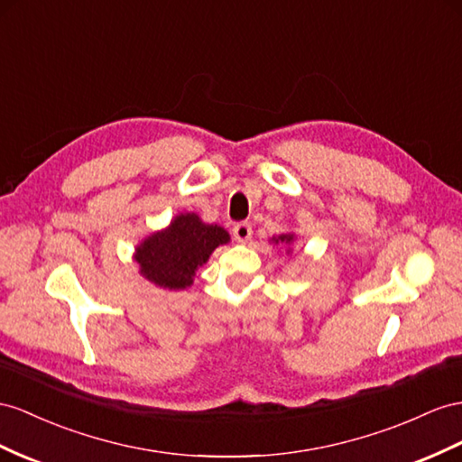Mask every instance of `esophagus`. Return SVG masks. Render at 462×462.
Instances as JSON below:
<instances>
[{
	"label": "esophagus",
	"mask_w": 462,
	"mask_h": 462,
	"mask_svg": "<svg viewBox=\"0 0 462 462\" xmlns=\"http://www.w3.org/2000/svg\"><path fill=\"white\" fill-rule=\"evenodd\" d=\"M232 236H234V240H236V242L245 244L247 240L252 238V226H250V224H247V222L236 224V226L232 228Z\"/></svg>",
	"instance_id": "obj_1"
}]
</instances>
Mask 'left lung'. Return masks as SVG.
<instances>
[{"instance_id": "8db88e82", "label": "left lung", "mask_w": 462, "mask_h": 462, "mask_svg": "<svg viewBox=\"0 0 462 462\" xmlns=\"http://www.w3.org/2000/svg\"><path fill=\"white\" fill-rule=\"evenodd\" d=\"M271 244H275V245H287V254H292V250H291V245H292V242H294V232H287V234H279V236H273V238L269 240Z\"/></svg>"}]
</instances>
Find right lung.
<instances>
[{"mask_svg":"<svg viewBox=\"0 0 462 462\" xmlns=\"http://www.w3.org/2000/svg\"><path fill=\"white\" fill-rule=\"evenodd\" d=\"M230 234L218 224H207L197 212H180L168 226L152 232L134 250L138 273L165 291H183L193 285L195 273Z\"/></svg>","mask_w":462,"mask_h":462,"instance_id":"obj_1","label":"right lung"}]
</instances>
